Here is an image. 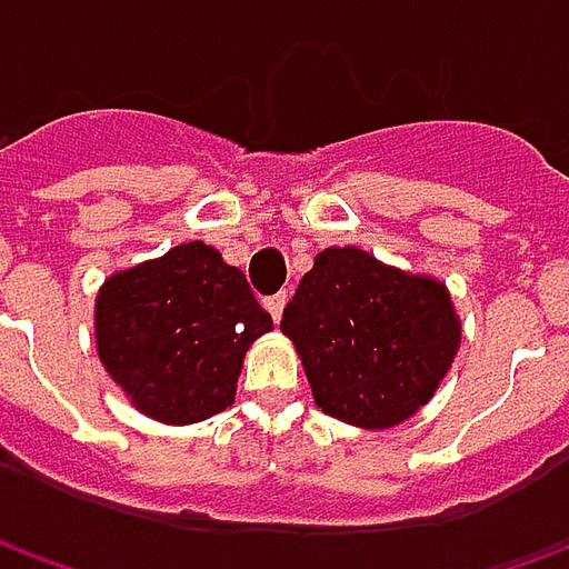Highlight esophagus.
I'll return each mask as SVG.
<instances>
[{"mask_svg":"<svg viewBox=\"0 0 569 569\" xmlns=\"http://www.w3.org/2000/svg\"><path fill=\"white\" fill-rule=\"evenodd\" d=\"M283 308H286V292H277V296L264 298V310L271 313L273 322H280V317H283Z\"/></svg>","mask_w":569,"mask_h":569,"instance_id":"obj_1","label":"esophagus"}]
</instances>
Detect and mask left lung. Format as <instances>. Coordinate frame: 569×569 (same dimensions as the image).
Segmentation results:
<instances>
[{
    "label": "left lung",
    "mask_w": 569,
    "mask_h": 569,
    "mask_svg": "<svg viewBox=\"0 0 569 569\" xmlns=\"http://www.w3.org/2000/svg\"><path fill=\"white\" fill-rule=\"evenodd\" d=\"M280 329L296 345L313 402L362 429L418 415L460 347L445 283L390 268L357 247L322 249Z\"/></svg>",
    "instance_id": "1"
}]
</instances>
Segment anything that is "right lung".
Wrapping results in <instances>:
<instances>
[{
	"label": "right lung",
	"instance_id": "1",
	"mask_svg": "<svg viewBox=\"0 0 569 569\" xmlns=\"http://www.w3.org/2000/svg\"><path fill=\"white\" fill-rule=\"evenodd\" d=\"M97 353L130 406L198 423L234 402L249 345L271 332L240 268L200 240L112 273L93 308Z\"/></svg>",
	"mask_w": 569,
	"mask_h": 569
}]
</instances>
